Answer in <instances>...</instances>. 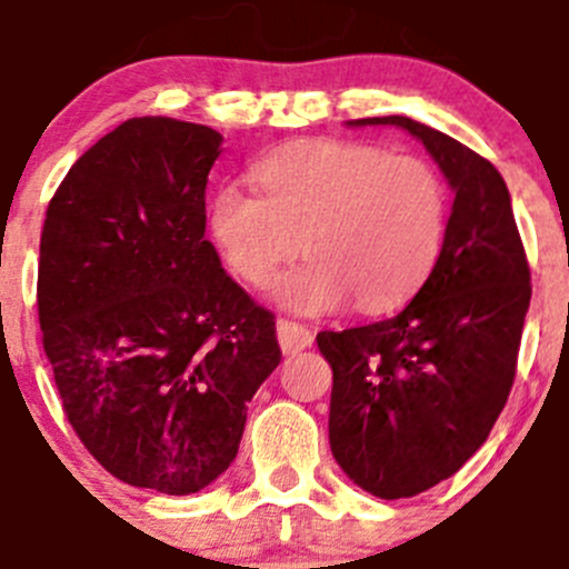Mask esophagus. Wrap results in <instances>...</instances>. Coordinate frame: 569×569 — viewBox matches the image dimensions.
<instances>
[{
  "mask_svg": "<svg viewBox=\"0 0 569 569\" xmlns=\"http://www.w3.org/2000/svg\"><path fill=\"white\" fill-rule=\"evenodd\" d=\"M278 341H280V350L286 356L291 352H300L306 347L313 345V333L300 322H291V319H278Z\"/></svg>",
  "mask_w": 569,
  "mask_h": 569,
  "instance_id": "esophagus-1",
  "label": "esophagus"
}]
</instances>
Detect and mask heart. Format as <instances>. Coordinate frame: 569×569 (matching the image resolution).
<instances>
[{
  "label": "heart",
  "instance_id": "obj_1",
  "mask_svg": "<svg viewBox=\"0 0 569 569\" xmlns=\"http://www.w3.org/2000/svg\"><path fill=\"white\" fill-rule=\"evenodd\" d=\"M261 194L224 183L208 230L230 272L269 286L300 252L306 267L280 300L306 313L352 300L363 313L397 308L431 278L450 228V189L431 161L361 141H300L252 169Z\"/></svg>",
  "mask_w": 569,
  "mask_h": 569
}]
</instances>
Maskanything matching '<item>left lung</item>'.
Masks as SVG:
<instances>
[{
  "mask_svg": "<svg viewBox=\"0 0 569 569\" xmlns=\"http://www.w3.org/2000/svg\"><path fill=\"white\" fill-rule=\"evenodd\" d=\"M417 136L456 191L431 278L400 313L317 333L333 369L330 450L375 498H413L487 442L517 375L531 269L498 169L408 116L356 119Z\"/></svg>",
  "mask_w": 569,
  "mask_h": 569,
  "instance_id": "left-lung-1",
  "label": "left lung"
}]
</instances>
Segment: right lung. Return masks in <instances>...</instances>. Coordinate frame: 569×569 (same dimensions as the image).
<instances>
[{
  "label": "right lung",
  "mask_w": 569,
  "mask_h": 569,
  "mask_svg": "<svg viewBox=\"0 0 569 569\" xmlns=\"http://www.w3.org/2000/svg\"><path fill=\"white\" fill-rule=\"evenodd\" d=\"M219 144L169 116L121 121L77 158L41 230L38 322L66 419L110 476L163 495L228 470L280 363L274 313L206 239Z\"/></svg>",
  "instance_id": "right-lung-1"
}]
</instances>
